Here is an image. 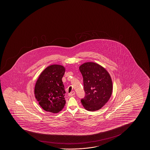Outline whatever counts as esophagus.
Returning a JSON list of instances; mask_svg holds the SVG:
<instances>
[{
  "mask_svg": "<svg viewBox=\"0 0 150 150\" xmlns=\"http://www.w3.org/2000/svg\"><path fill=\"white\" fill-rule=\"evenodd\" d=\"M75 92L74 91H72L70 93H69V96L70 97L73 96L75 95Z\"/></svg>",
  "mask_w": 150,
  "mask_h": 150,
  "instance_id": "1",
  "label": "esophagus"
}]
</instances>
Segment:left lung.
I'll list each match as a JSON object with an SVG mask.
<instances>
[{"label": "left lung", "mask_w": 150, "mask_h": 150, "mask_svg": "<svg viewBox=\"0 0 150 150\" xmlns=\"http://www.w3.org/2000/svg\"><path fill=\"white\" fill-rule=\"evenodd\" d=\"M83 76L86 96L81 102L88 111L100 110L110 98L113 83L109 72L103 67L93 62H87L79 67Z\"/></svg>", "instance_id": "1"}]
</instances>
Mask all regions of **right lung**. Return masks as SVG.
I'll use <instances>...</instances> for the list:
<instances>
[{"label": "right lung", "instance_id": "add662e5", "mask_svg": "<svg viewBox=\"0 0 150 150\" xmlns=\"http://www.w3.org/2000/svg\"><path fill=\"white\" fill-rule=\"evenodd\" d=\"M65 70L62 65L48 66L41 72L36 82L35 98L45 111L57 113L65 105L66 92L62 81Z\"/></svg>", "mask_w": 150, "mask_h": 150}]
</instances>
